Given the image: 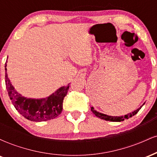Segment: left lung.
<instances>
[{
    "label": "left lung",
    "instance_id": "left-lung-1",
    "mask_svg": "<svg viewBox=\"0 0 157 157\" xmlns=\"http://www.w3.org/2000/svg\"><path fill=\"white\" fill-rule=\"evenodd\" d=\"M141 107L139 108L138 109H136V111H134V112L128 113V114L127 115H125L124 117L109 116V115H106V114H104V113L98 112V111H97L96 110L94 109L93 107H91V111H92V112L94 113L95 116L97 117L102 119V120H107V121H111V122H121V121H123V120H125V119H128L129 117H131L134 116V115L136 114V113H137L138 111L141 109Z\"/></svg>",
    "mask_w": 157,
    "mask_h": 157
}]
</instances>
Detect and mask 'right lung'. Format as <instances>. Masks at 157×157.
I'll use <instances>...</instances> for the list:
<instances>
[{"instance_id":"obj_1","label":"right lung","mask_w":157,"mask_h":157,"mask_svg":"<svg viewBox=\"0 0 157 157\" xmlns=\"http://www.w3.org/2000/svg\"><path fill=\"white\" fill-rule=\"evenodd\" d=\"M5 65V82L8 94L16 110L23 117L31 121L42 122L55 119L60 114L63 110V102L69 89V84L60 88L51 96L45 99L26 98L19 94L11 84L6 73V63Z\"/></svg>"}]
</instances>
